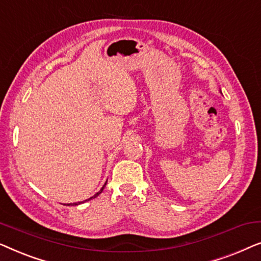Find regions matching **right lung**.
I'll return each mask as SVG.
<instances>
[{
  "mask_svg": "<svg viewBox=\"0 0 261 261\" xmlns=\"http://www.w3.org/2000/svg\"><path fill=\"white\" fill-rule=\"evenodd\" d=\"M106 184H107V183H106ZM106 184H105V185H103V188L101 189V191H99V192H97V194H96V195L94 196V197H91V198H95V197H96V196H98L99 194H101V192L103 191V189H105V187H106ZM91 198H89V199H91ZM89 199H87V201H89ZM81 203H82V202H78V203H73V205H78V204H81ZM69 205H70V204H69Z\"/></svg>",
  "mask_w": 261,
  "mask_h": 261,
  "instance_id": "obj_1",
  "label": "right lung"
}]
</instances>
